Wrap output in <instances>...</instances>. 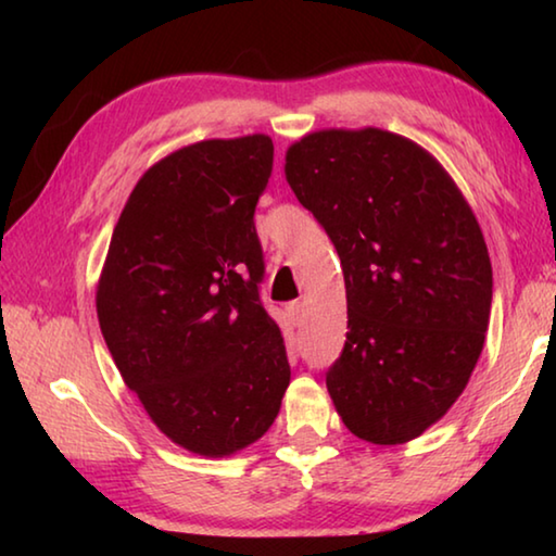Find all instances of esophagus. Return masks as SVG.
<instances>
[{
  "label": "esophagus",
  "instance_id": "34e87169",
  "mask_svg": "<svg viewBox=\"0 0 556 556\" xmlns=\"http://www.w3.org/2000/svg\"><path fill=\"white\" fill-rule=\"evenodd\" d=\"M287 312H289L291 321H294V324L299 326L301 318H304V304H301V301H291V304L287 306Z\"/></svg>",
  "mask_w": 556,
  "mask_h": 556
}]
</instances>
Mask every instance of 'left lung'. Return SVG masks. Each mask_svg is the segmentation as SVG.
Returning <instances> with one entry per match:
<instances>
[{
  "instance_id": "obj_1",
  "label": "left lung",
  "mask_w": 556,
  "mask_h": 556,
  "mask_svg": "<svg viewBox=\"0 0 556 556\" xmlns=\"http://www.w3.org/2000/svg\"><path fill=\"white\" fill-rule=\"evenodd\" d=\"M285 162L343 267L351 331L326 375L336 412L370 444L417 439L483 351L493 269L481 225L446 168L388 129H318Z\"/></svg>"
}]
</instances>
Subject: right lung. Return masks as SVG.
I'll use <instances>...</instances> for the list:
<instances>
[{
  "instance_id": "add662e5",
  "label": "right lung",
  "mask_w": 556,
  "mask_h": 556,
  "mask_svg": "<svg viewBox=\"0 0 556 556\" xmlns=\"http://www.w3.org/2000/svg\"><path fill=\"white\" fill-rule=\"evenodd\" d=\"M267 135L203 139L149 166L112 230L98 321L164 437L208 458L265 434L289 388L285 338L260 301L255 205Z\"/></svg>"
}]
</instances>
